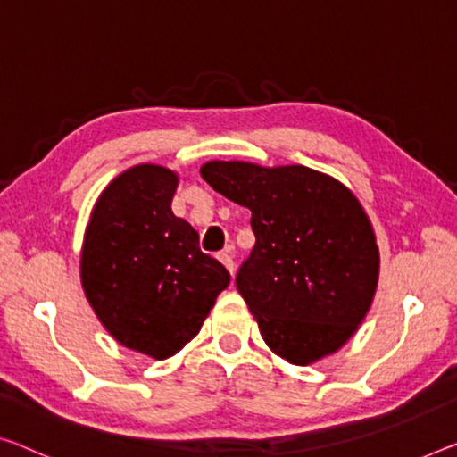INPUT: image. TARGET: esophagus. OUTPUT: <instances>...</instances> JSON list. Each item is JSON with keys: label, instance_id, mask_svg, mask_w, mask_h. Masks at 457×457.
Masks as SVG:
<instances>
[{"label": "esophagus", "instance_id": "obj_1", "mask_svg": "<svg viewBox=\"0 0 457 457\" xmlns=\"http://www.w3.org/2000/svg\"><path fill=\"white\" fill-rule=\"evenodd\" d=\"M219 259H220V263L224 265V268H227V270L230 271V276H233L235 262H233V255H230V251H222L220 255H219Z\"/></svg>", "mask_w": 457, "mask_h": 457}]
</instances>
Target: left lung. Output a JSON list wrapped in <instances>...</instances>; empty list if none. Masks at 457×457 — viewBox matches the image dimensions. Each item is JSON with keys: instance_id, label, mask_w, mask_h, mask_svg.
I'll return each mask as SVG.
<instances>
[{"instance_id": "1", "label": "left lung", "mask_w": 457, "mask_h": 457, "mask_svg": "<svg viewBox=\"0 0 457 457\" xmlns=\"http://www.w3.org/2000/svg\"><path fill=\"white\" fill-rule=\"evenodd\" d=\"M200 173L251 210L255 247L235 284L270 349L296 366L339 349L366 317L380 271L355 195L304 165L210 161Z\"/></svg>"}]
</instances>
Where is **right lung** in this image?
<instances>
[{
  "instance_id": "right-lung-1",
  "label": "right lung",
  "mask_w": 457,
  "mask_h": 457,
  "mask_svg": "<svg viewBox=\"0 0 457 457\" xmlns=\"http://www.w3.org/2000/svg\"><path fill=\"white\" fill-rule=\"evenodd\" d=\"M178 175L137 165L96 202L81 251V284L116 341L165 360L198 335L230 273L200 251L171 212Z\"/></svg>"
}]
</instances>
